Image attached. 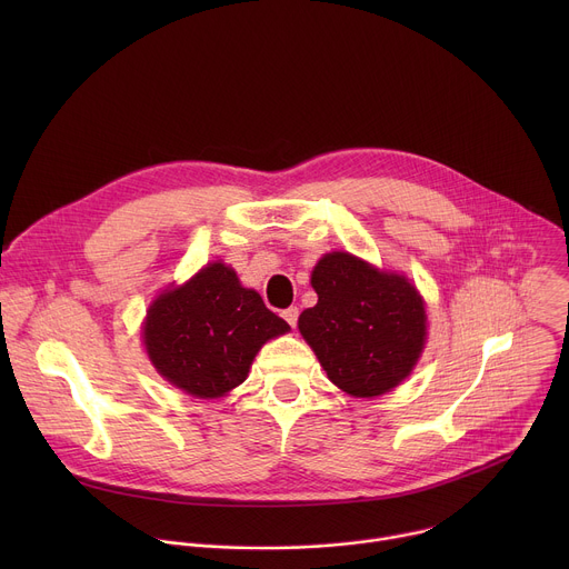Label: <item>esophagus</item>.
Listing matches in <instances>:
<instances>
[{
    "label": "esophagus",
    "mask_w": 569,
    "mask_h": 569,
    "mask_svg": "<svg viewBox=\"0 0 569 569\" xmlns=\"http://www.w3.org/2000/svg\"><path fill=\"white\" fill-rule=\"evenodd\" d=\"M281 315H283V319L290 323V327H297V319H299V308H297V306L286 308Z\"/></svg>",
    "instance_id": "34e87169"
}]
</instances>
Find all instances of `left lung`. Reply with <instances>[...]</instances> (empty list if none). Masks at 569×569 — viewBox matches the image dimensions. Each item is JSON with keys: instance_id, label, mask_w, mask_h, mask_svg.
Returning <instances> with one entry per match:
<instances>
[{"instance_id": "left-lung-1", "label": "left lung", "mask_w": 569, "mask_h": 569, "mask_svg": "<svg viewBox=\"0 0 569 569\" xmlns=\"http://www.w3.org/2000/svg\"><path fill=\"white\" fill-rule=\"evenodd\" d=\"M310 283L317 303L299 315V331L333 385L371 398L412 371L426 342V310L408 279L333 252L315 266Z\"/></svg>"}]
</instances>
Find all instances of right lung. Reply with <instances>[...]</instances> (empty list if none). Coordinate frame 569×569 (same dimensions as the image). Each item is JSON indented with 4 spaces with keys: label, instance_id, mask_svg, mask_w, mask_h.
Instances as JSON below:
<instances>
[{
    "label": "right lung",
    "instance_id": "1",
    "mask_svg": "<svg viewBox=\"0 0 569 569\" xmlns=\"http://www.w3.org/2000/svg\"><path fill=\"white\" fill-rule=\"evenodd\" d=\"M290 327L231 268L211 263L187 286L159 295L148 310V358L176 387L216 398L248 378L259 349Z\"/></svg>",
    "mask_w": 569,
    "mask_h": 569
}]
</instances>
